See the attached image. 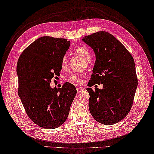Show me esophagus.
Masks as SVG:
<instances>
[{
	"instance_id": "obj_1",
	"label": "esophagus",
	"mask_w": 154,
	"mask_h": 154,
	"mask_svg": "<svg viewBox=\"0 0 154 154\" xmlns=\"http://www.w3.org/2000/svg\"><path fill=\"white\" fill-rule=\"evenodd\" d=\"M76 89H77V92L79 93H81V92H82L84 90V89L83 88H82V87H80V88H76Z\"/></svg>"
}]
</instances>
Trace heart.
<instances>
[{
    "instance_id": "b5f03b06",
    "label": "heart",
    "mask_w": 154,
    "mask_h": 154,
    "mask_svg": "<svg viewBox=\"0 0 154 154\" xmlns=\"http://www.w3.org/2000/svg\"><path fill=\"white\" fill-rule=\"evenodd\" d=\"M74 53L78 56H79L82 59L84 60L85 61H88L91 59V54L87 48L84 47L80 46L74 50ZM68 66V60H67L66 57L64 56L61 61V67L63 70H66ZM69 81L72 82L73 84H81L82 82V79L80 78L79 75L78 74H72L69 77Z\"/></svg>"
}]
</instances>
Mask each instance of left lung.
I'll list each match as a JSON object with an SVG mask.
<instances>
[{"mask_svg":"<svg viewBox=\"0 0 154 154\" xmlns=\"http://www.w3.org/2000/svg\"><path fill=\"white\" fill-rule=\"evenodd\" d=\"M95 51L96 61L88 85L103 84V89L87 88L89 109L97 122L113 125L128 114L133 106L138 80L134 59L126 48L106 31L82 39Z\"/></svg>","mask_w":154,"mask_h":154,"instance_id":"left-lung-1","label":"left lung"}]
</instances>
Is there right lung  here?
Segmentation results:
<instances>
[{
  "instance_id": "obj_1",
  "label": "right lung",
  "mask_w": 154,
  "mask_h": 154,
  "mask_svg": "<svg viewBox=\"0 0 154 154\" xmlns=\"http://www.w3.org/2000/svg\"><path fill=\"white\" fill-rule=\"evenodd\" d=\"M70 42L65 38L43 36L22 52L17 64L18 95L29 118L42 128L61 126L68 117L76 89L66 82L51 88L61 70V61Z\"/></svg>"
}]
</instances>
